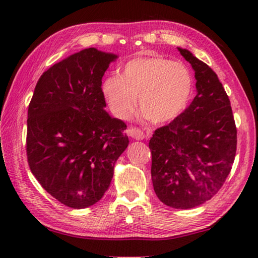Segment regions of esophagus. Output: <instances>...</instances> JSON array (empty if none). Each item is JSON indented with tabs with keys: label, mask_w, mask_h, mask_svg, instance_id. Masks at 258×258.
<instances>
[{
	"label": "esophagus",
	"mask_w": 258,
	"mask_h": 258,
	"mask_svg": "<svg viewBox=\"0 0 258 258\" xmlns=\"http://www.w3.org/2000/svg\"><path fill=\"white\" fill-rule=\"evenodd\" d=\"M128 135L130 137H132L135 140H143L146 138V134L143 132L142 130L137 128V127H131L128 130Z\"/></svg>",
	"instance_id": "esophagus-1"
}]
</instances>
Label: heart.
Listing matches in <instances>:
<instances>
[{
  "label": "heart",
  "instance_id": "1",
  "mask_svg": "<svg viewBox=\"0 0 258 258\" xmlns=\"http://www.w3.org/2000/svg\"><path fill=\"white\" fill-rule=\"evenodd\" d=\"M192 76L184 64L159 55L140 56L126 62L119 76L102 84L103 97L120 119L133 115L139 106L148 119L163 124L184 110L192 92Z\"/></svg>",
  "mask_w": 258,
  "mask_h": 258
}]
</instances>
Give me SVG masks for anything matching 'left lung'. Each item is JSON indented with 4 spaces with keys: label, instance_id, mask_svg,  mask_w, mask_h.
Instances as JSON below:
<instances>
[{
    "label": "left lung",
    "instance_id": "obj_1",
    "mask_svg": "<svg viewBox=\"0 0 258 258\" xmlns=\"http://www.w3.org/2000/svg\"><path fill=\"white\" fill-rule=\"evenodd\" d=\"M191 63L197 95L149 142L151 180L161 203L173 208L197 207L212 199L231 172L237 151L232 108L213 69L178 47Z\"/></svg>",
    "mask_w": 258,
    "mask_h": 258
}]
</instances>
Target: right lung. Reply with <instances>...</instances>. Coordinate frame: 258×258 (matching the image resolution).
I'll return each mask as SVG.
<instances>
[{"label": "right lung", "mask_w": 258, "mask_h": 258, "mask_svg": "<svg viewBox=\"0 0 258 258\" xmlns=\"http://www.w3.org/2000/svg\"><path fill=\"white\" fill-rule=\"evenodd\" d=\"M117 55L95 47L55 63L38 80L28 107L30 171L59 203L86 208L110 185L128 146L127 126L104 110L102 77Z\"/></svg>", "instance_id": "1"}]
</instances>
